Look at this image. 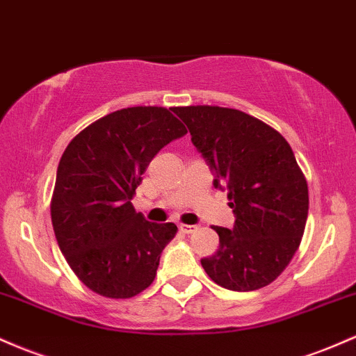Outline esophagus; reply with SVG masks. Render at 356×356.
I'll list each match as a JSON object with an SVG mask.
<instances>
[{"instance_id":"obj_1","label":"esophagus","mask_w":356,"mask_h":356,"mask_svg":"<svg viewBox=\"0 0 356 356\" xmlns=\"http://www.w3.org/2000/svg\"><path fill=\"white\" fill-rule=\"evenodd\" d=\"M179 230L183 232V234H193V232L198 230L197 225H179Z\"/></svg>"}]
</instances>
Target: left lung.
Wrapping results in <instances>:
<instances>
[{"label": "left lung", "instance_id": "left-lung-1", "mask_svg": "<svg viewBox=\"0 0 356 356\" xmlns=\"http://www.w3.org/2000/svg\"><path fill=\"white\" fill-rule=\"evenodd\" d=\"M191 143L227 190L235 223L215 227L218 250L202 259L213 282L230 291L261 289L274 281L305 234L309 197L293 149L252 115L218 106L173 107Z\"/></svg>", "mask_w": 356, "mask_h": 356}]
</instances>
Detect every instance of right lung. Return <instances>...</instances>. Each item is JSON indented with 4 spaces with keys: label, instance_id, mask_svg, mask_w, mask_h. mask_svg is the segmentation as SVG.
<instances>
[{
    "label": "right lung",
    "instance_id": "add662e5",
    "mask_svg": "<svg viewBox=\"0 0 356 356\" xmlns=\"http://www.w3.org/2000/svg\"><path fill=\"white\" fill-rule=\"evenodd\" d=\"M185 134L165 107H127L92 122L63 151L51 223L72 270L94 293L126 299L154 281L178 229L147 222L131 200L151 159Z\"/></svg>",
    "mask_w": 356,
    "mask_h": 356
}]
</instances>
